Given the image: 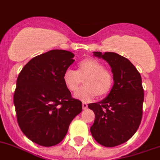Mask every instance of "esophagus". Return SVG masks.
I'll return each instance as SVG.
<instances>
[{
	"label": "esophagus",
	"instance_id": "34e87169",
	"mask_svg": "<svg viewBox=\"0 0 160 160\" xmlns=\"http://www.w3.org/2000/svg\"><path fill=\"white\" fill-rule=\"evenodd\" d=\"M87 107H88V106H87V103H82V108L84 109V110H85V109H87Z\"/></svg>",
	"mask_w": 160,
	"mask_h": 160
}]
</instances>
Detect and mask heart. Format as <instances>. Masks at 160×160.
Instances as JSON below:
<instances>
[{
	"mask_svg": "<svg viewBox=\"0 0 160 160\" xmlns=\"http://www.w3.org/2000/svg\"><path fill=\"white\" fill-rule=\"evenodd\" d=\"M62 79L66 89L72 93L78 91L83 82L85 87L74 96L84 102L91 101L96 95L99 98L108 95L115 82L113 73L104 69L103 63L95 58L80 61L76 71L68 69L64 73Z\"/></svg>",
	"mask_w": 160,
	"mask_h": 160,
	"instance_id": "obj_1",
	"label": "heart"
}]
</instances>
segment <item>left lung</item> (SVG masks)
Wrapping results in <instances>:
<instances>
[{"label":"left lung","instance_id":"left-lung-1","mask_svg":"<svg viewBox=\"0 0 160 160\" xmlns=\"http://www.w3.org/2000/svg\"><path fill=\"white\" fill-rule=\"evenodd\" d=\"M94 55L109 64L115 82L105 99L88 104L95 116L91 133L100 145L113 147L130 139L140 125L144 100L142 78L134 65L117 53L94 52Z\"/></svg>","mask_w":160,"mask_h":160}]
</instances>
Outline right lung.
Wrapping results in <instances>:
<instances>
[{
  "label": "right lung",
  "mask_w": 160,
  "mask_h": 160,
  "mask_svg": "<svg viewBox=\"0 0 160 160\" xmlns=\"http://www.w3.org/2000/svg\"><path fill=\"white\" fill-rule=\"evenodd\" d=\"M74 54L51 50L23 67L17 79L13 103L22 133L33 142L52 147L61 142L82 103L71 96L63 74L73 63Z\"/></svg>",
  "instance_id": "right-lung-1"
}]
</instances>
